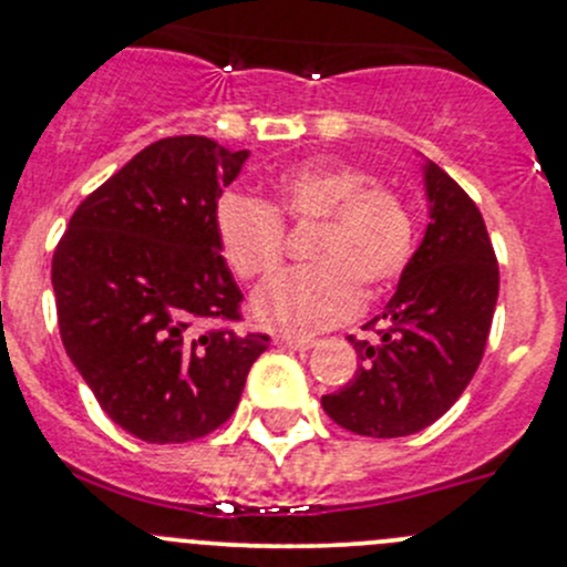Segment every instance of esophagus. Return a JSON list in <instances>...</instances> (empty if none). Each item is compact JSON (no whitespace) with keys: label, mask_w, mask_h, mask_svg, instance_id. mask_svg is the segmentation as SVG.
I'll list each match as a JSON object with an SVG mask.
<instances>
[{"label":"esophagus","mask_w":567,"mask_h":567,"mask_svg":"<svg viewBox=\"0 0 567 567\" xmlns=\"http://www.w3.org/2000/svg\"><path fill=\"white\" fill-rule=\"evenodd\" d=\"M279 344L288 347V350H296V352H307L315 347V339H301V336H279Z\"/></svg>","instance_id":"obj_1"}]
</instances>
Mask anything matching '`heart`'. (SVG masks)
Instances as JSON below:
<instances>
[{
	"instance_id": "b5f03b06",
	"label": "heart",
	"mask_w": 567,
	"mask_h": 567,
	"mask_svg": "<svg viewBox=\"0 0 567 567\" xmlns=\"http://www.w3.org/2000/svg\"><path fill=\"white\" fill-rule=\"evenodd\" d=\"M288 223H317L309 241L315 266L285 271L258 290L250 315L271 331L309 336L347 322L360 309V288L379 296L406 271L414 220L395 190L374 185L358 166L309 164L274 185V209L226 193L215 209L223 258L245 279L269 277L285 255Z\"/></svg>"
}]
</instances>
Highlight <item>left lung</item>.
Segmentation results:
<instances>
[{
  "label": "left lung",
  "mask_w": 567,
  "mask_h": 567,
  "mask_svg": "<svg viewBox=\"0 0 567 567\" xmlns=\"http://www.w3.org/2000/svg\"><path fill=\"white\" fill-rule=\"evenodd\" d=\"M422 174L431 223L377 317L384 328L374 341L350 336L358 371L339 393L322 395L326 414L358 435H412L450 412L474 379L493 326L497 260L484 217L433 161Z\"/></svg>",
  "instance_id": "8db88e82"
}]
</instances>
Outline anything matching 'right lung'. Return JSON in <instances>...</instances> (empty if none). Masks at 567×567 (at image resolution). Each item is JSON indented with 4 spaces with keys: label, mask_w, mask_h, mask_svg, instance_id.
Wrapping results in <instances>:
<instances>
[{
    "label": "right lung",
    "mask_w": 567,
    "mask_h": 567,
    "mask_svg": "<svg viewBox=\"0 0 567 567\" xmlns=\"http://www.w3.org/2000/svg\"><path fill=\"white\" fill-rule=\"evenodd\" d=\"M250 151L166 136L74 209L53 252L59 331L115 425L147 444L202 439L234 414L269 336L239 320L215 209Z\"/></svg>",
    "instance_id": "right-lung-1"
}]
</instances>
